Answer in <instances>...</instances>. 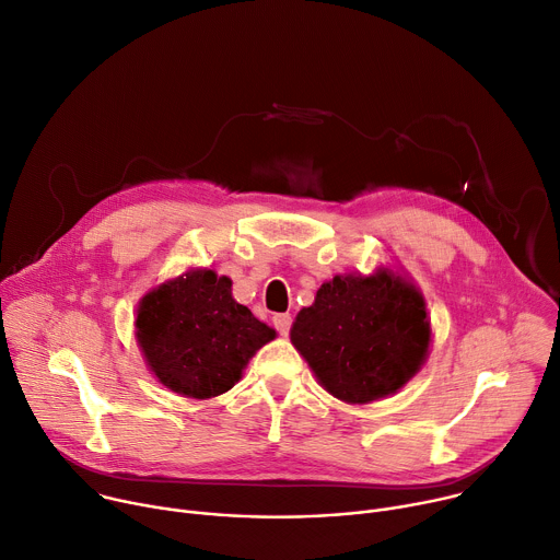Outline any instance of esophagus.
<instances>
[{
    "instance_id": "obj_1",
    "label": "esophagus",
    "mask_w": 560,
    "mask_h": 560,
    "mask_svg": "<svg viewBox=\"0 0 560 560\" xmlns=\"http://www.w3.org/2000/svg\"><path fill=\"white\" fill-rule=\"evenodd\" d=\"M291 322H293V317H291L289 313H278V315H273V326L278 328V332L282 335V338H287V335H289Z\"/></svg>"
}]
</instances>
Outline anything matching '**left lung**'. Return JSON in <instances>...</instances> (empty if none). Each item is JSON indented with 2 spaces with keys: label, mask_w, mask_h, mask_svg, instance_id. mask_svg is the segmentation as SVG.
<instances>
[{
  "label": "left lung",
  "mask_w": 560,
  "mask_h": 560,
  "mask_svg": "<svg viewBox=\"0 0 560 560\" xmlns=\"http://www.w3.org/2000/svg\"><path fill=\"white\" fill-rule=\"evenodd\" d=\"M430 342L423 293L390 267L335 276L291 326V345L317 384L353 406L399 393L425 364Z\"/></svg>",
  "instance_id": "1"
}]
</instances>
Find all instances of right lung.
I'll list each match as a JSON object with an SVG mask.
<instances>
[{"mask_svg":"<svg viewBox=\"0 0 560 560\" xmlns=\"http://www.w3.org/2000/svg\"><path fill=\"white\" fill-rule=\"evenodd\" d=\"M135 338L165 388L211 399L234 388L276 330L234 300L228 276L191 267L139 300Z\"/></svg>","mask_w":560,"mask_h":560,"instance_id":"1","label":"right lung"}]
</instances>
